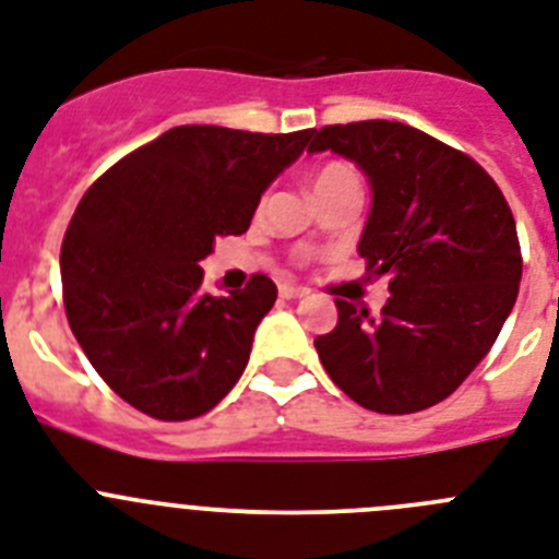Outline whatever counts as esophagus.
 I'll return each instance as SVG.
<instances>
[{"label":"esophagus","instance_id":"34e87169","mask_svg":"<svg viewBox=\"0 0 559 559\" xmlns=\"http://www.w3.org/2000/svg\"><path fill=\"white\" fill-rule=\"evenodd\" d=\"M281 298H287V301H298V298H304L307 295V289L304 287H293V284H281Z\"/></svg>","mask_w":559,"mask_h":559}]
</instances>
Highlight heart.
<instances>
[{
  "label": "heart",
  "instance_id": "obj_1",
  "mask_svg": "<svg viewBox=\"0 0 559 559\" xmlns=\"http://www.w3.org/2000/svg\"><path fill=\"white\" fill-rule=\"evenodd\" d=\"M349 167H344V164H326V167H321V170L316 173V181H312V187L316 185H326V181H332V178H341V176H349Z\"/></svg>",
  "mask_w": 559,
  "mask_h": 559
}]
</instances>
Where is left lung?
<instances>
[{"label": "left lung", "mask_w": 559, "mask_h": 559, "mask_svg": "<svg viewBox=\"0 0 559 559\" xmlns=\"http://www.w3.org/2000/svg\"><path fill=\"white\" fill-rule=\"evenodd\" d=\"M364 170L372 210L358 252L386 275L378 316L335 298L337 326L316 337L335 386L381 415L429 409L466 381L518 301V224L495 178L461 150L401 124L352 121L309 133Z\"/></svg>", "instance_id": "1"}]
</instances>
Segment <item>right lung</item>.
<instances>
[{
  "instance_id": "right-lung-1",
  "label": "right lung",
  "mask_w": 559,
  "mask_h": 559,
  "mask_svg": "<svg viewBox=\"0 0 559 559\" xmlns=\"http://www.w3.org/2000/svg\"><path fill=\"white\" fill-rule=\"evenodd\" d=\"M309 133L185 124L84 192L59 258L64 312L121 401L156 420H190L236 386L278 289L252 275L243 289L210 295L199 264L215 238L247 233L261 192Z\"/></svg>"
}]
</instances>
